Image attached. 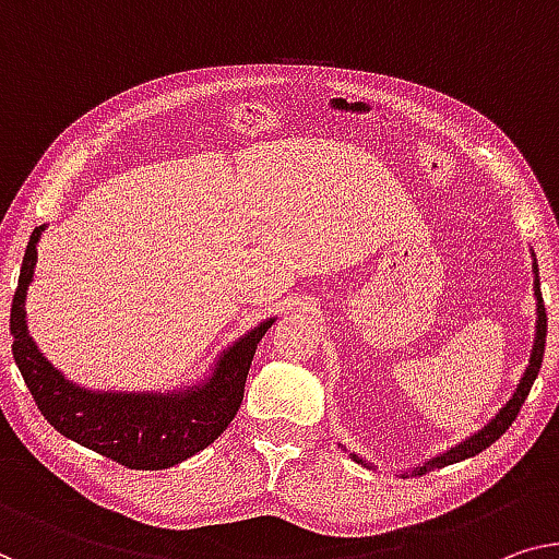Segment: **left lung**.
<instances>
[{
    "label": "left lung",
    "mask_w": 559,
    "mask_h": 559,
    "mask_svg": "<svg viewBox=\"0 0 559 559\" xmlns=\"http://www.w3.org/2000/svg\"><path fill=\"white\" fill-rule=\"evenodd\" d=\"M532 269H535V296H537V338H535V346H532L530 366H527V371H524V377H522V381H520L518 391H514V396L510 399V402L504 404V409L499 412V414L495 416V419L487 424L485 429L477 431V435L469 437L466 441H462L460 447L449 449V452L439 454V456H435V460H429V462H424L421 466H414L412 477H421V474L435 472V469H439V466H447V464H454V462L469 460V456L479 454L481 449L492 447L495 441H497L499 437H502L507 429L512 427V421L518 419V414H520V409H522L524 399H527L532 384H535L539 366H543V356H545V338H547V313H545V304H543V290H539L537 261H535V265H532ZM352 460H356L359 464H364L356 454H352Z\"/></svg>",
    "instance_id": "left-lung-1"
}]
</instances>
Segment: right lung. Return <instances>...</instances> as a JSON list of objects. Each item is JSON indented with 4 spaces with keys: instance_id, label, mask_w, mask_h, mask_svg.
I'll list each match as a JSON object with an SVG mask.
<instances>
[{
    "instance_id": "obj_1",
    "label": "right lung",
    "mask_w": 559,
    "mask_h": 559,
    "mask_svg": "<svg viewBox=\"0 0 559 559\" xmlns=\"http://www.w3.org/2000/svg\"><path fill=\"white\" fill-rule=\"evenodd\" d=\"M41 230L45 226L29 236L10 313L14 361L41 416L62 437L128 469H168L218 439L240 409L255 346L273 326V319L223 352L203 386L173 394H95L80 389L39 354L27 333L24 301L35 276Z\"/></svg>"
}]
</instances>
